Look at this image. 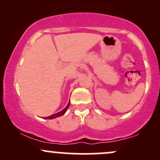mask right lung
Here are the masks:
<instances>
[{
    "instance_id": "right-lung-1",
    "label": "right lung",
    "mask_w": 160,
    "mask_h": 160,
    "mask_svg": "<svg viewBox=\"0 0 160 160\" xmlns=\"http://www.w3.org/2000/svg\"><path fill=\"white\" fill-rule=\"evenodd\" d=\"M69 105H70V102H69L68 104V105L66 106V108H65V109H63V110H62V111L58 112V113H55V114H52V115L49 116V117H45V119H54V118H56V117H61V116L64 115V114H65V113L66 111H67V109H68V108H69Z\"/></svg>"
}]
</instances>
